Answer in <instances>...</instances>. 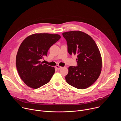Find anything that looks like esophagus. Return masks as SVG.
Returning <instances> with one entry per match:
<instances>
[{"label": "esophagus", "instance_id": "1", "mask_svg": "<svg viewBox=\"0 0 121 121\" xmlns=\"http://www.w3.org/2000/svg\"><path fill=\"white\" fill-rule=\"evenodd\" d=\"M56 69H60V68H62V67L60 66H59V65H56Z\"/></svg>", "mask_w": 121, "mask_h": 121}]
</instances>
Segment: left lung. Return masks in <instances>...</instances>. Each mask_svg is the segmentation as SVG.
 I'll return each mask as SVG.
<instances>
[{"label": "left lung", "instance_id": "1", "mask_svg": "<svg viewBox=\"0 0 121 121\" xmlns=\"http://www.w3.org/2000/svg\"><path fill=\"white\" fill-rule=\"evenodd\" d=\"M62 34L67 42L68 53L78 57V66L68 67L66 81L78 89L88 88L101 73L102 59L99 49L94 40L85 32L75 30Z\"/></svg>", "mask_w": 121, "mask_h": 121}]
</instances>
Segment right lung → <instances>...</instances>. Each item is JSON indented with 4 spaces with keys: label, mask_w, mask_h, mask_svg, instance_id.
<instances>
[{
    "label": "right lung",
    "mask_w": 121,
    "mask_h": 121,
    "mask_svg": "<svg viewBox=\"0 0 121 121\" xmlns=\"http://www.w3.org/2000/svg\"><path fill=\"white\" fill-rule=\"evenodd\" d=\"M60 38L58 34L35 33L21 43L16 56V67L21 78L28 87L38 89L50 81L55 68L43 64L40 59L47 56L49 48Z\"/></svg>",
    "instance_id": "1"
}]
</instances>
